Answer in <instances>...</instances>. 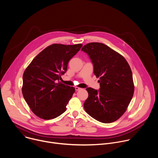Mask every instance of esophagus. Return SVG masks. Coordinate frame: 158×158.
Returning <instances> with one entry per match:
<instances>
[{
	"label": "esophagus",
	"mask_w": 158,
	"mask_h": 158,
	"mask_svg": "<svg viewBox=\"0 0 158 158\" xmlns=\"http://www.w3.org/2000/svg\"><path fill=\"white\" fill-rule=\"evenodd\" d=\"M81 89V88H79V87H75V90L76 91H79V90H80Z\"/></svg>",
	"instance_id": "1"
}]
</instances>
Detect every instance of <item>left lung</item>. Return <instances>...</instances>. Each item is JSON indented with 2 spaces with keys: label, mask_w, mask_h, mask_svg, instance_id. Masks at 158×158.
Here are the masks:
<instances>
[{
  "label": "left lung",
  "mask_w": 158,
  "mask_h": 158,
  "mask_svg": "<svg viewBox=\"0 0 158 158\" xmlns=\"http://www.w3.org/2000/svg\"><path fill=\"white\" fill-rule=\"evenodd\" d=\"M81 51L89 55L94 74L100 77L99 90L86 89L89 96L84 109L99 122H114L126 112L134 94L131 67L123 56L102 43L87 44Z\"/></svg>",
  "instance_id": "8db88e82"
}]
</instances>
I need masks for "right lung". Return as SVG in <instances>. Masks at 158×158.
<instances>
[{
    "instance_id": "obj_1",
    "label": "right lung",
    "mask_w": 158,
    "mask_h": 158,
    "mask_svg": "<svg viewBox=\"0 0 158 158\" xmlns=\"http://www.w3.org/2000/svg\"><path fill=\"white\" fill-rule=\"evenodd\" d=\"M82 44H54L41 51L23 74L22 94L31 110L43 119H54L66 110L75 88L59 82Z\"/></svg>"
}]
</instances>
